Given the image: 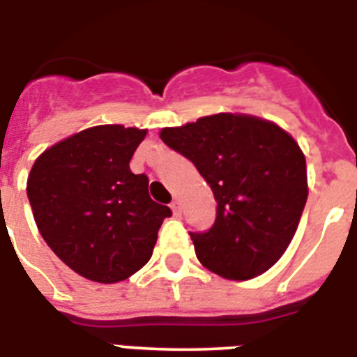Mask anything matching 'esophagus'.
I'll use <instances>...</instances> for the list:
<instances>
[{
  "instance_id": "esophagus-1",
  "label": "esophagus",
  "mask_w": 357,
  "mask_h": 357,
  "mask_svg": "<svg viewBox=\"0 0 357 357\" xmlns=\"http://www.w3.org/2000/svg\"><path fill=\"white\" fill-rule=\"evenodd\" d=\"M170 208H172L174 216H181V207H179V202H172V204H170Z\"/></svg>"
}]
</instances>
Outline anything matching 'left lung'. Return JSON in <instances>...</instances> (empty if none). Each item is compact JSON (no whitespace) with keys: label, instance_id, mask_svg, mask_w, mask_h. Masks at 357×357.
I'll list each match as a JSON object with an SVG mask.
<instances>
[{"label":"left lung","instance_id":"8db88e82","mask_svg":"<svg viewBox=\"0 0 357 357\" xmlns=\"http://www.w3.org/2000/svg\"><path fill=\"white\" fill-rule=\"evenodd\" d=\"M159 135L192 161L218 204L213 227L188 233L199 262L229 280L268 271L294 238L308 198L306 159L295 139L238 113L208 115Z\"/></svg>","mask_w":357,"mask_h":357}]
</instances>
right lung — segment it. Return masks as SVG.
<instances>
[{
  "label": "right lung",
  "mask_w": 357,
  "mask_h": 357,
  "mask_svg": "<svg viewBox=\"0 0 357 357\" xmlns=\"http://www.w3.org/2000/svg\"><path fill=\"white\" fill-rule=\"evenodd\" d=\"M146 130L104 124L78 132L34 161L27 196L53 253L75 273L112 284L152 257L158 231L172 216L149 194V178L130 170Z\"/></svg>",
  "instance_id": "1"
}]
</instances>
